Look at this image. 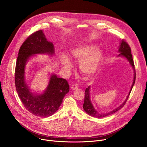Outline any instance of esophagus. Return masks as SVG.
I'll return each mask as SVG.
<instances>
[{
  "mask_svg": "<svg viewBox=\"0 0 147 147\" xmlns=\"http://www.w3.org/2000/svg\"><path fill=\"white\" fill-rule=\"evenodd\" d=\"M78 88H79V85H78V84H76V83L73 84V85L71 86V89L72 90H76V89H78Z\"/></svg>",
  "mask_w": 147,
  "mask_h": 147,
  "instance_id": "esophagus-1",
  "label": "esophagus"
}]
</instances>
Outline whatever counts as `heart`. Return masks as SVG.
<instances>
[{"label":"heart","instance_id":"b5f03b06","mask_svg":"<svg viewBox=\"0 0 147 147\" xmlns=\"http://www.w3.org/2000/svg\"><path fill=\"white\" fill-rule=\"evenodd\" d=\"M70 55L72 59L80 61V70L87 77H90L96 72L102 58L101 50L95 48V46L92 45L79 46L73 48L70 51ZM61 62L68 70L72 68L71 63L65 56L62 57Z\"/></svg>","mask_w":147,"mask_h":147}]
</instances>
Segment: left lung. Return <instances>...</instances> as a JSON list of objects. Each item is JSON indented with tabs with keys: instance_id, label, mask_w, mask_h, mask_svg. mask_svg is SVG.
Returning <instances> with one entry per match:
<instances>
[{
	"instance_id": "8db88e82",
	"label": "left lung",
	"mask_w": 147,
	"mask_h": 147,
	"mask_svg": "<svg viewBox=\"0 0 147 147\" xmlns=\"http://www.w3.org/2000/svg\"><path fill=\"white\" fill-rule=\"evenodd\" d=\"M119 51L120 53V54H119L118 56H123V57H125V58H126L127 59V60L129 61L130 65L132 66V67L134 68V82L132 83V87H131V89H130V90L129 91V95H128L127 97L126 98L125 101H124V102H123L121 105H120L119 107H117V109H115L113 111H110L109 113H100L98 112L96 110H95V109H94V107H93V105L92 104V103L90 102V93H89L90 86H89L85 90V94H84V104L83 105V107L84 110L88 114L90 115L91 116H93L94 117H98V118L104 117L108 116V115H111V114L115 113L116 111H117L120 109H121V108L123 107V106H124L125 104H126L127 100L129 98V95H130V92H131V90H132V89L133 88V86H134V84H135V79H136V71H135V68L134 62V60H133L132 53H131L130 47L129 46V44L125 41V40L123 39L121 42V44H120V46Z\"/></svg>"
}]
</instances>
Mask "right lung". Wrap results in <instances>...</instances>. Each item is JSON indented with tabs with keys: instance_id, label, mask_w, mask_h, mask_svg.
<instances>
[{
	"instance_id": "obj_1",
	"label": "right lung",
	"mask_w": 147,
	"mask_h": 147,
	"mask_svg": "<svg viewBox=\"0 0 147 147\" xmlns=\"http://www.w3.org/2000/svg\"><path fill=\"white\" fill-rule=\"evenodd\" d=\"M45 53L53 54V45L47 41L42 30L36 31L30 34L21 46L15 71V88L23 105L30 113L42 117H47L55 113L69 92L67 80L53 74L43 94L34 95L30 92L24 78L26 63L32 55Z\"/></svg>"
}]
</instances>
